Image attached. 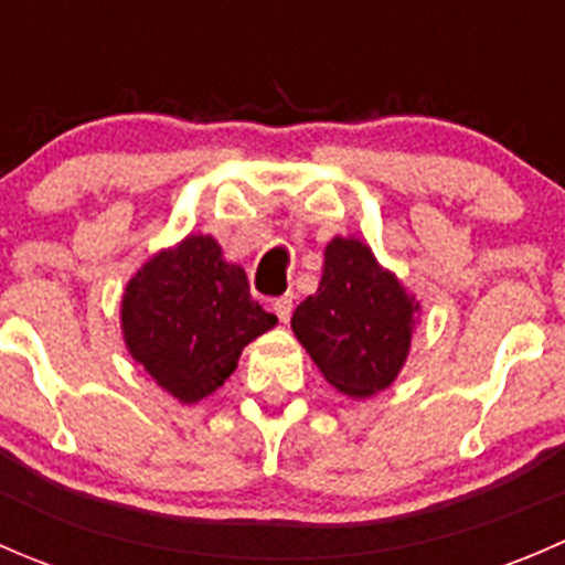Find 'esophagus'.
Instances as JSON below:
<instances>
[{
	"mask_svg": "<svg viewBox=\"0 0 565 565\" xmlns=\"http://www.w3.org/2000/svg\"><path fill=\"white\" fill-rule=\"evenodd\" d=\"M273 311L281 322H289V317H292V295H281V298L273 300Z\"/></svg>",
	"mask_w": 565,
	"mask_h": 565,
	"instance_id": "1",
	"label": "esophagus"
}]
</instances>
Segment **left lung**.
<instances>
[{"instance_id": "left-lung-1", "label": "left lung", "mask_w": 565, "mask_h": 565, "mask_svg": "<svg viewBox=\"0 0 565 565\" xmlns=\"http://www.w3.org/2000/svg\"><path fill=\"white\" fill-rule=\"evenodd\" d=\"M420 303L355 235L324 246L315 295L292 315V333L322 377L352 398L391 388L413 344Z\"/></svg>"}]
</instances>
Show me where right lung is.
<instances>
[{
	"label": "right lung",
	"mask_w": 565,
	"mask_h": 565,
	"mask_svg": "<svg viewBox=\"0 0 565 565\" xmlns=\"http://www.w3.org/2000/svg\"><path fill=\"white\" fill-rule=\"evenodd\" d=\"M278 319L250 300L246 270L226 262L213 235L156 250L125 284L119 328L130 358L182 404L230 380L243 347Z\"/></svg>",
	"instance_id": "1"
}]
</instances>
